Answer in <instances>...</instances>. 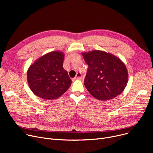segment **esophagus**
Wrapping results in <instances>:
<instances>
[{
	"label": "esophagus",
	"instance_id": "34e87169",
	"mask_svg": "<svg viewBox=\"0 0 153 153\" xmlns=\"http://www.w3.org/2000/svg\"><path fill=\"white\" fill-rule=\"evenodd\" d=\"M82 74L81 73V72H77L74 79H77V80H81L82 79Z\"/></svg>",
	"mask_w": 153,
	"mask_h": 153
}]
</instances>
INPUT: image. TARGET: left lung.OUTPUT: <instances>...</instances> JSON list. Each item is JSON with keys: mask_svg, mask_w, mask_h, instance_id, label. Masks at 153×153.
<instances>
[{"mask_svg": "<svg viewBox=\"0 0 153 153\" xmlns=\"http://www.w3.org/2000/svg\"><path fill=\"white\" fill-rule=\"evenodd\" d=\"M81 54L89 66L84 85L94 97L100 100L113 99L124 91L128 72L119 58L97 50Z\"/></svg>", "mask_w": 153, "mask_h": 153, "instance_id": "8db88e82", "label": "left lung"}]
</instances>
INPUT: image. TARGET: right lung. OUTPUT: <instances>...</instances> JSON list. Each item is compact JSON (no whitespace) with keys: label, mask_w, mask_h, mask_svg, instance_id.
<instances>
[{"label":"right lung","mask_w":153,"mask_h":153,"mask_svg":"<svg viewBox=\"0 0 153 153\" xmlns=\"http://www.w3.org/2000/svg\"><path fill=\"white\" fill-rule=\"evenodd\" d=\"M64 54L60 51L48 53L37 59L27 71V81L35 95L45 100L59 98L71 84L62 64Z\"/></svg>","instance_id":"obj_1"}]
</instances>
